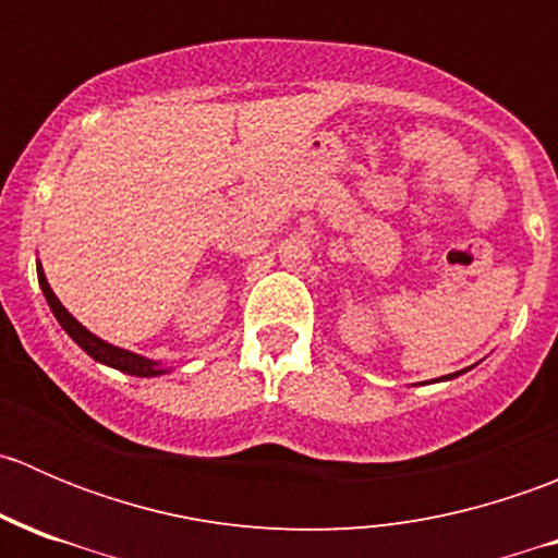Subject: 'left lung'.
<instances>
[{
	"label": "left lung",
	"instance_id": "left-lung-1",
	"mask_svg": "<svg viewBox=\"0 0 558 558\" xmlns=\"http://www.w3.org/2000/svg\"><path fill=\"white\" fill-rule=\"evenodd\" d=\"M448 378H456V375H448Z\"/></svg>",
	"mask_w": 558,
	"mask_h": 558
}]
</instances>
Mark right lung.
Instances as JSON below:
<instances>
[{
	"label": "right lung",
	"mask_w": 558,
	"mask_h": 558,
	"mask_svg": "<svg viewBox=\"0 0 558 558\" xmlns=\"http://www.w3.org/2000/svg\"><path fill=\"white\" fill-rule=\"evenodd\" d=\"M37 278H39V289H43L45 300H48L50 311H53L56 320H59V324H61V329H64L66 335H70L72 340H75L77 345H81L83 351L88 353V356L97 359V362L107 364V367L121 369V373L137 375V378H154V375H165L167 373L165 367H159V362H150V359L137 356V353L123 351V348L110 345V342L99 340L97 335H92V331H88L86 326L77 324V320L72 318L70 313H66V307L61 305L59 300H56V294H53V291H50V286H48V280H45V272H43V269H39V264H37Z\"/></svg>",
	"instance_id": "right-lung-1"
}]
</instances>
